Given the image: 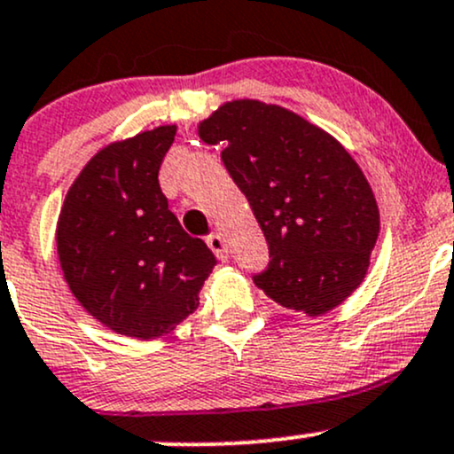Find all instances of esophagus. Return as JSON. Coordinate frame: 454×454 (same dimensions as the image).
Instances as JSON below:
<instances>
[{
    "label": "esophagus",
    "instance_id": "esophagus-1",
    "mask_svg": "<svg viewBox=\"0 0 454 454\" xmlns=\"http://www.w3.org/2000/svg\"><path fill=\"white\" fill-rule=\"evenodd\" d=\"M207 243L208 247H211L213 254L219 258L222 262L228 261V256H231V252H228V246H226V239L223 235H219V232H213V235L207 237Z\"/></svg>",
    "mask_w": 454,
    "mask_h": 454
}]
</instances>
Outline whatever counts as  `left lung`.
<instances>
[{
    "label": "left lung",
    "instance_id": "left-lung-1",
    "mask_svg": "<svg viewBox=\"0 0 454 454\" xmlns=\"http://www.w3.org/2000/svg\"><path fill=\"white\" fill-rule=\"evenodd\" d=\"M246 193L269 246L254 276L280 306L321 317L364 280L380 208L364 172L336 137L291 109L254 98L219 106L198 124Z\"/></svg>",
    "mask_w": 454,
    "mask_h": 454
}]
</instances>
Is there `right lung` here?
<instances>
[{
	"instance_id": "obj_1",
	"label": "right lung",
	"mask_w": 454,
	"mask_h": 454,
	"mask_svg": "<svg viewBox=\"0 0 454 454\" xmlns=\"http://www.w3.org/2000/svg\"><path fill=\"white\" fill-rule=\"evenodd\" d=\"M176 127L107 144L64 198L56 243L64 280L98 323L153 340L198 308L215 267L202 239L189 237L168 208L159 168Z\"/></svg>"
}]
</instances>
